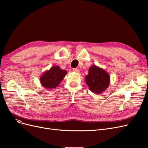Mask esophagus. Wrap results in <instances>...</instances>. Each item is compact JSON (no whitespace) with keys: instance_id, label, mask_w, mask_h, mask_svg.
I'll return each instance as SVG.
<instances>
[{"instance_id":"obj_1","label":"esophagus","mask_w":148,"mask_h":148,"mask_svg":"<svg viewBox=\"0 0 148 148\" xmlns=\"http://www.w3.org/2000/svg\"><path fill=\"white\" fill-rule=\"evenodd\" d=\"M73 71H74V72H76V73H79V70L78 69H73Z\"/></svg>"}]
</instances>
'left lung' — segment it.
<instances>
[{"label":"left lung","mask_w":148,"mask_h":148,"mask_svg":"<svg viewBox=\"0 0 148 148\" xmlns=\"http://www.w3.org/2000/svg\"><path fill=\"white\" fill-rule=\"evenodd\" d=\"M85 81L89 89L95 94H101L109 87L110 77L109 74L102 68L92 65L89 69Z\"/></svg>","instance_id":"8db88e82"}]
</instances>
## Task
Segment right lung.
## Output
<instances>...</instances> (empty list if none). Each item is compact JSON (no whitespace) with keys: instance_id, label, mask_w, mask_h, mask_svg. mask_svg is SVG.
<instances>
[{"instance_id":"1","label":"right lung","mask_w":148,"mask_h":148,"mask_svg":"<svg viewBox=\"0 0 148 148\" xmlns=\"http://www.w3.org/2000/svg\"><path fill=\"white\" fill-rule=\"evenodd\" d=\"M66 74L67 71L59 66H53L42 73L40 77V83L44 88L51 90L59 86Z\"/></svg>"}]
</instances>
